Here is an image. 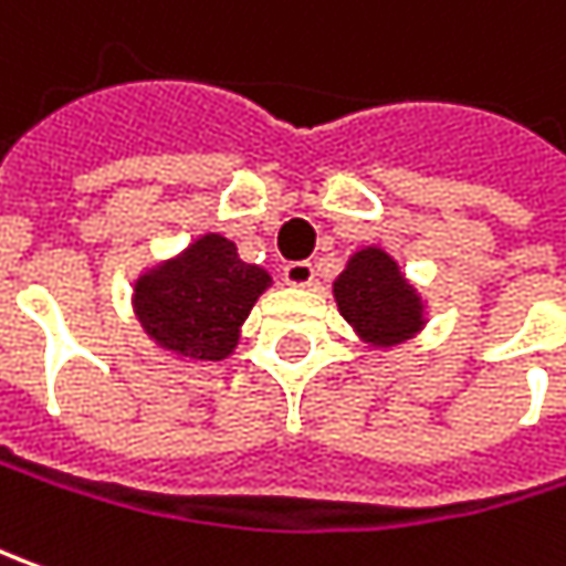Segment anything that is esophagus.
Returning <instances> with one entry per match:
<instances>
[{
	"label": "esophagus",
	"instance_id": "obj_1",
	"mask_svg": "<svg viewBox=\"0 0 566 566\" xmlns=\"http://www.w3.org/2000/svg\"><path fill=\"white\" fill-rule=\"evenodd\" d=\"M284 282L291 284V287H310V284L316 282V269L313 263H306V260H297V263H287L284 265Z\"/></svg>",
	"mask_w": 566,
	"mask_h": 566
}]
</instances>
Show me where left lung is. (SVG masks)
Here are the masks:
<instances>
[{"label":"left lung","instance_id":"left-lung-1","mask_svg":"<svg viewBox=\"0 0 566 566\" xmlns=\"http://www.w3.org/2000/svg\"><path fill=\"white\" fill-rule=\"evenodd\" d=\"M332 291L344 319L373 347L403 344L426 325L417 287L407 284L400 265L381 247L357 250Z\"/></svg>","mask_w":566,"mask_h":566}]
</instances>
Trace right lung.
<instances>
[{"instance_id": "1", "label": "right lung", "mask_w": 566, "mask_h": 566, "mask_svg": "<svg viewBox=\"0 0 566 566\" xmlns=\"http://www.w3.org/2000/svg\"><path fill=\"white\" fill-rule=\"evenodd\" d=\"M272 284L222 234H203L134 284V313L153 342L185 360H224L256 297Z\"/></svg>"}]
</instances>
